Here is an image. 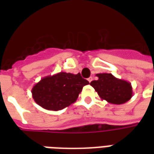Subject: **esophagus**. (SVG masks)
I'll use <instances>...</instances> for the list:
<instances>
[{"instance_id": "esophagus-1", "label": "esophagus", "mask_w": 154, "mask_h": 154, "mask_svg": "<svg viewBox=\"0 0 154 154\" xmlns=\"http://www.w3.org/2000/svg\"><path fill=\"white\" fill-rule=\"evenodd\" d=\"M87 80H88V82H92V80H93V78H92V77H89V78H88V79H87Z\"/></svg>"}]
</instances>
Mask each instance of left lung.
<instances>
[{
	"label": "left lung",
	"instance_id": "8db88e82",
	"mask_svg": "<svg viewBox=\"0 0 154 154\" xmlns=\"http://www.w3.org/2000/svg\"><path fill=\"white\" fill-rule=\"evenodd\" d=\"M97 77L98 80L92 81L90 84L101 100H106L110 104L121 105L133 97L132 86L129 82L116 78L111 73H98Z\"/></svg>",
	"mask_w": 154,
	"mask_h": 154
}]
</instances>
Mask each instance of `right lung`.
<instances>
[{"instance_id":"obj_1","label":"right lung","mask_w":154,"mask_h":154,"mask_svg":"<svg viewBox=\"0 0 154 154\" xmlns=\"http://www.w3.org/2000/svg\"><path fill=\"white\" fill-rule=\"evenodd\" d=\"M87 84L89 82L80 73L61 72L43 77L32 88V97L42 108L57 111L74 103Z\"/></svg>"}]
</instances>
